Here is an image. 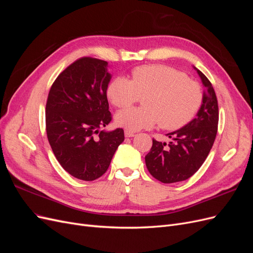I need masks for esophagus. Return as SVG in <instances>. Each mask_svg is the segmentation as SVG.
Wrapping results in <instances>:
<instances>
[{
    "label": "esophagus",
    "instance_id": "34e87169",
    "mask_svg": "<svg viewBox=\"0 0 253 253\" xmlns=\"http://www.w3.org/2000/svg\"><path fill=\"white\" fill-rule=\"evenodd\" d=\"M125 135H126V137H134L135 136V133H133V132H129V131H125Z\"/></svg>",
    "mask_w": 253,
    "mask_h": 253
}]
</instances>
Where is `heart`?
<instances>
[{"label": "heart", "instance_id": "obj_1", "mask_svg": "<svg viewBox=\"0 0 253 253\" xmlns=\"http://www.w3.org/2000/svg\"><path fill=\"white\" fill-rule=\"evenodd\" d=\"M108 97L117 108H126L144 97V108H129L116 114L115 121L129 132L156 124L173 131L188 125L203 104V89L186 74L170 66L142 65L132 72V80L116 77L108 86Z\"/></svg>", "mask_w": 253, "mask_h": 253}]
</instances>
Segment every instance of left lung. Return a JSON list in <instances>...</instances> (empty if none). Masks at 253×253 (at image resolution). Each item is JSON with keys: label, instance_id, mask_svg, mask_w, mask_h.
<instances>
[{"label": "left lung", "instance_id": "obj_1", "mask_svg": "<svg viewBox=\"0 0 253 253\" xmlns=\"http://www.w3.org/2000/svg\"><path fill=\"white\" fill-rule=\"evenodd\" d=\"M206 91L196 117L181 128L167 134L170 141L153 139L144 157L150 174L164 183H173L191 177L204 164L215 140L218 125V104L215 91L208 78L194 67Z\"/></svg>", "mask_w": 253, "mask_h": 253}]
</instances>
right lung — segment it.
<instances>
[{"mask_svg": "<svg viewBox=\"0 0 253 253\" xmlns=\"http://www.w3.org/2000/svg\"><path fill=\"white\" fill-rule=\"evenodd\" d=\"M112 76L108 62L83 57L52 83L46 102V133L59 164L74 177L91 181L109 169L122 128L100 131L112 120L106 89Z\"/></svg>", "mask_w": 253, "mask_h": 253, "instance_id": "obj_1", "label": "right lung"}]
</instances>
